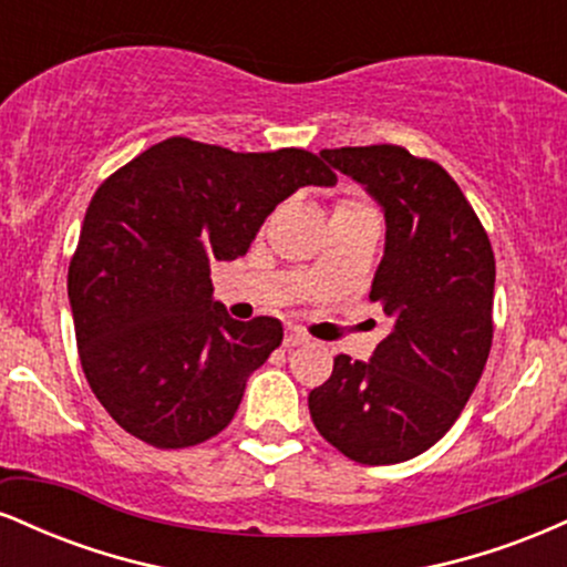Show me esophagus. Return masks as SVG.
Here are the masks:
<instances>
[{"label":"esophagus","instance_id":"1","mask_svg":"<svg viewBox=\"0 0 567 567\" xmlns=\"http://www.w3.org/2000/svg\"><path fill=\"white\" fill-rule=\"evenodd\" d=\"M306 341H309V336H306L303 330H298V328H290L288 333H285V347H288V349L301 347V343H306Z\"/></svg>","mask_w":567,"mask_h":567}]
</instances>
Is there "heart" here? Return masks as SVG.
<instances>
[{
    "label": "heart",
    "mask_w": 567,
    "mask_h": 567,
    "mask_svg": "<svg viewBox=\"0 0 567 567\" xmlns=\"http://www.w3.org/2000/svg\"><path fill=\"white\" fill-rule=\"evenodd\" d=\"M338 207H357V202H341V205Z\"/></svg>",
    "instance_id": "heart-1"
}]
</instances>
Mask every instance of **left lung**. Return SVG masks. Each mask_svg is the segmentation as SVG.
Here are the masks:
<instances>
[{"mask_svg":"<svg viewBox=\"0 0 567 567\" xmlns=\"http://www.w3.org/2000/svg\"><path fill=\"white\" fill-rule=\"evenodd\" d=\"M381 205L386 247L370 301L392 330L368 362L338 354L309 392L317 432L357 464H400L455 424L491 354L496 258L464 192L402 146L322 148Z\"/></svg>","mask_w":567,"mask_h":567,"instance_id":"8db88e82","label":"left lung"}]
</instances>
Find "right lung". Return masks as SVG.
I'll list each match as a JSON object with an SVG mask.
<instances>
[{"label":"right lung","instance_id":"1","mask_svg":"<svg viewBox=\"0 0 567 567\" xmlns=\"http://www.w3.org/2000/svg\"><path fill=\"white\" fill-rule=\"evenodd\" d=\"M317 154H239L167 138L109 175L90 199L69 266L76 349L90 389L125 432L188 447L231 424L282 322L231 320L210 264L250 250L301 186H333Z\"/></svg>","mask_w":567,"mask_h":567}]
</instances>
